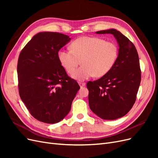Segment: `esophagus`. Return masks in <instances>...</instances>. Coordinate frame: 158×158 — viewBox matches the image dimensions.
Wrapping results in <instances>:
<instances>
[{"mask_svg":"<svg viewBox=\"0 0 158 158\" xmlns=\"http://www.w3.org/2000/svg\"><path fill=\"white\" fill-rule=\"evenodd\" d=\"M78 84H79V85L80 86V88L84 87V86H85V83H83V82H79Z\"/></svg>","mask_w":158,"mask_h":158,"instance_id":"obj_1","label":"esophagus"}]
</instances>
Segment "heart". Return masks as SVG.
Wrapping results in <instances>:
<instances>
[{
  "instance_id": "obj_1",
  "label": "heart",
  "mask_w": 158,
  "mask_h": 158,
  "mask_svg": "<svg viewBox=\"0 0 158 158\" xmlns=\"http://www.w3.org/2000/svg\"><path fill=\"white\" fill-rule=\"evenodd\" d=\"M71 50L61 49L58 58L68 73L72 74L82 60L83 65L73 74L78 81L95 75L102 77L113 68L118 56L117 46L99 37H81L70 45Z\"/></svg>"
}]
</instances>
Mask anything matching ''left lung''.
<instances>
[{
    "label": "left lung",
    "instance_id": "8db88e82",
    "mask_svg": "<svg viewBox=\"0 0 158 158\" xmlns=\"http://www.w3.org/2000/svg\"><path fill=\"white\" fill-rule=\"evenodd\" d=\"M111 33L118 45V56L108 73L87 83L90 109L105 120L121 118L130 111L136 101L141 81L139 57L135 46L115 29L96 31Z\"/></svg>",
    "mask_w": 158,
    "mask_h": 158
}]
</instances>
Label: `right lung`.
Instances as JSON below:
<instances>
[{
	"label": "right lung",
	"instance_id": "obj_1",
	"mask_svg": "<svg viewBox=\"0 0 158 158\" xmlns=\"http://www.w3.org/2000/svg\"><path fill=\"white\" fill-rule=\"evenodd\" d=\"M70 40L63 33L40 32L19 56V94L31 115L41 122L55 124L63 120L80 89L58 58L60 49Z\"/></svg>",
	"mask_w": 158,
	"mask_h": 158
}]
</instances>
